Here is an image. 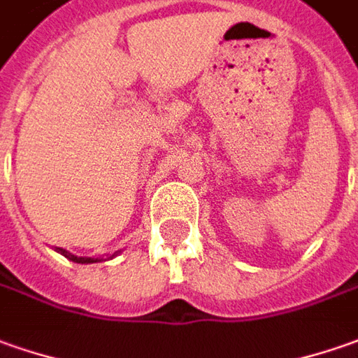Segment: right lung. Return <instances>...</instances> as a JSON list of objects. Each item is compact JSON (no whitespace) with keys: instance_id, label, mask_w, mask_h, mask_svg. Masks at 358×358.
I'll list each match as a JSON object with an SVG mask.
<instances>
[{"instance_id":"obj_1","label":"right lung","mask_w":358,"mask_h":358,"mask_svg":"<svg viewBox=\"0 0 358 358\" xmlns=\"http://www.w3.org/2000/svg\"><path fill=\"white\" fill-rule=\"evenodd\" d=\"M60 255H64L66 259H70V261H74V262H82V264H86V262H97V259L94 261V259H90V257H74L72 252H68V250L64 249H57Z\"/></svg>"}]
</instances>
